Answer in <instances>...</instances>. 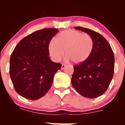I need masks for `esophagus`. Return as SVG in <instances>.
Masks as SVG:
<instances>
[{
  "mask_svg": "<svg viewBox=\"0 0 125 125\" xmlns=\"http://www.w3.org/2000/svg\"><path fill=\"white\" fill-rule=\"evenodd\" d=\"M66 67V64H62V66H61V69H64V68H65V67Z\"/></svg>",
  "mask_w": 125,
  "mask_h": 125,
  "instance_id": "obj_1",
  "label": "esophagus"
}]
</instances>
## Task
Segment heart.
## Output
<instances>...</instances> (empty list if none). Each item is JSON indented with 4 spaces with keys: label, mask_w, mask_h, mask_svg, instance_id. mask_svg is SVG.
<instances>
[{
    "label": "heart",
    "mask_w": 125,
    "mask_h": 125,
    "mask_svg": "<svg viewBox=\"0 0 125 125\" xmlns=\"http://www.w3.org/2000/svg\"><path fill=\"white\" fill-rule=\"evenodd\" d=\"M94 41L91 36L74 30H66L58 34L49 44L50 56L54 61H59L64 56L75 64L85 62L91 55Z\"/></svg>",
    "instance_id": "obj_1"
}]
</instances>
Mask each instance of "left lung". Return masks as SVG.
Instances as JSON below:
<instances>
[{"instance_id":"left-lung-1","label":"left lung","mask_w":125,"mask_h":125,"mask_svg":"<svg viewBox=\"0 0 125 125\" xmlns=\"http://www.w3.org/2000/svg\"><path fill=\"white\" fill-rule=\"evenodd\" d=\"M74 29L91 36L94 41V48L86 61L73 66L72 84L83 96L96 98L106 91L112 79L114 54L108 42L100 33L82 27Z\"/></svg>"}]
</instances>
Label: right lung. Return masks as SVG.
Listing matches in <instances>:
<instances>
[{
	"instance_id": "right-lung-1",
	"label": "right lung",
	"mask_w": 125,
	"mask_h": 125,
	"mask_svg": "<svg viewBox=\"0 0 125 125\" xmlns=\"http://www.w3.org/2000/svg\"><path fill=\"white\" fill-rule=\"evenodd\" d=\"M58 29L46 28L30 34L19 42L10 59L9 73L17 93L37 100L51 88L62 64L50 59L48 46Z\"/></svg>"
}]
</instances>
